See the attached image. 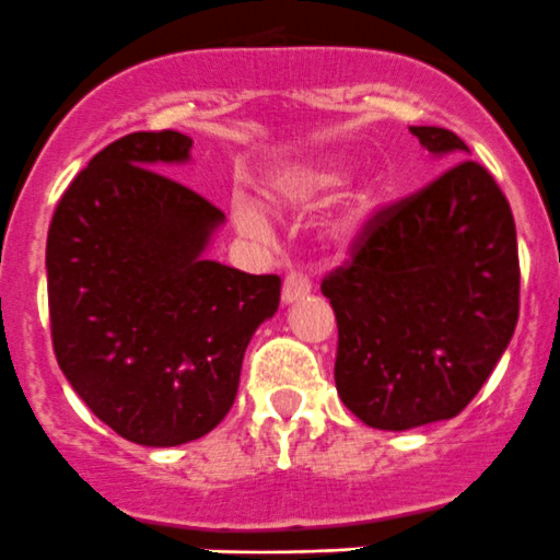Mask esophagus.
I'll list each match as a JSON object with an SVG mask.
<instances>
[{"label": "esophagus", "instance_id": "1", "mask_svg": "<svg viewBox=\"0 0 560 560\" xmlns=\"http://www.w3.org/2000/svg\"><path fill=\"white\" fill-rule=\"evenodd\" d=\"M310 291H313V280H310L307 272L291 269V272L285 275V280H282V302H285V304H291V302H296V299L307 296Z\"/></svg>", "mask_w": 560, "mask_h": 560}]
</instances>
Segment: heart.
<instances>
[{"label":"heart","instance_id":"b5f03b06","mask_svg":"<svg viewBox=\"0 0 560 560\" xmlns=\"http://www.w3.org/2000/svg\"><path fill=\"white\" fill-rule=\"evenodd\" d=\"M340 179L342 176L335 168H310L296 174L293 179H288V185L282 187V196L296 198V201L324 196V192L335 190L340 185ZM234 218L240 223V229L247 231V234H264L267 231V220H264L261 209L256 203L245 201V198L234 203Z\"/></svg>","mask_w":560,"mask_h":560}]
</instances>
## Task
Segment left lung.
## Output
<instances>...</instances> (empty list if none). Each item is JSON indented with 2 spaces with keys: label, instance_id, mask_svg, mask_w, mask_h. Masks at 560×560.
Returning a JSON list of instances; mask_svg holds the SVG:
<instances>
[{
  "label": "left lung",
  "instance_id": "left-lung-1",
  "mask_svg": "<svg viewBox=\"0 0 560 560\" xmlns=\"http://www.w3.org/2000/svg\"><path fill=\"white\" fill-rule=\"evenodd\" d=\"M411 132L457 163L375 212L351 258L320 282L337 318V395L378 430L457 417L490 378L520 313L506 196L455 132Z\"/></svg>",
  "mask_w": 560,
  "mask_h": 560
}]
</instances>
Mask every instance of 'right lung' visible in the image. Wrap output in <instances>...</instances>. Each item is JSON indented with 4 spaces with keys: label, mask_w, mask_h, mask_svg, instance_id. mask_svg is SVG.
Instances as JSON below:
<instances>
[{
    "label": "right lung",
    "mask_w": 560,
    "mask_h": 560,
    "mask_svg": "<svg viewBox=\"0 0 560 560\" xmlns=\"http://www.w3.org/2000/svg\"><path fill=\"white\" fill-rule=\"evenodd\" d=\"M176 130L130 132L70 182L48 229L57 362L100 422L141 446H179L223 422L278 275L203 258L225 220L165 176L190 160Z\"/></svg>",
    "instance_id": "obj_1"
}]
</instances>
